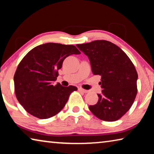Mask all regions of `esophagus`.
Segmentation results:
<instances>
[{
  "label": "esophagus",
  "mask_w": 154,
  "mask_h": 154,
  "mask_svg": "<svg viewBox=\"0 0 154 154\" xmlns=\"http://www.w3.org/2000/svg\"><path fill=\"white\" fill-rule=\"evenodd\" d=\"M79 90L80 91V92H84V93H88V90L83 89V88H79Z\"/></svg>",
  "instance_id": "1"
}]
</instances>
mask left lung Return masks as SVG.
<instances>
[{"mask_svg":"<svg viewBox=\"0 0 154 154\" xmlns=\"http://www.w3.org/2000/svg\"><path fill=\"white\" fill-rule=\"evenodd\" d=\"M76 46L89 58L94 75L101 76L102 93L89 109L96 117L106 122L121 118L131 107L137 93L138 74L126 53L115 44L96 40Z\"/></svg>","mask_w":154,"mask_h":154,"instance_id":"1","label":"left lung"}]
</instances>
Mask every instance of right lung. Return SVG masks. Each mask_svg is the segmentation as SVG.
<instances>
[{
	"mask_svg": "<svg viewBox=\"0 0 154 154\" xmlns=\"http://www.w3.org/2000/svg\"><path fill=\"white\" fill-rule=\"evenodd\" d=\"M79 54L75 45L48 43L35 47L24 57L14 81L17 100L28 113L48 119L64 108L71 93L77 88L62 86L59 83L54 85L53 83L64 59Z\"/></svg>",
	"mask_w": 154,
	"mask_h": 154,
	"instance_id": "obj_1",
	"label": "right lung"
}]
</instances>
